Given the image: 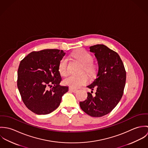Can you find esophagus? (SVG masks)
Listing matches in <instances>:
<instances>
[{
  "label": "esophagus",
  "mask_w": 148,
  "mask_h": 148,
  "mask_svg": "<svg viewBox=\"0 0 148 148\" xmlns=\"http://www.w3.org/2000/svg\"><path fill=\"white\" fill-rule=\"evenodd\" d=\"M69 91H71V92H76L77 91V89H75V88H71V87H69Z\"/></svg>",
  "instance_id": "1"
}]
</instances>
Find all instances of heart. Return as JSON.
I'll use <instances>...</instances> for the list:
<instances>
[{
	"label": "heart",
	"mask_w": 148,
	"mask_h": 148,
	"mask_svg": "<svg viewBox=\"0 0 148 148\" xmlns=\"http://www.w3.org/2000/svg\"><path fill=\"white\" fill-rule=\"evenodd\" d=\"M71 56L82 64V72H85L90 77H94L97 72V67L93 61V56L84 49H81L72 52ZM59 71L63 76L68 73V60L67 58H63L59 65ZM89 82V77L86 73L80 75H70L64 80V84L71 88H78L86 84Z\"/></svg>",
	"instance_id": "obj_1"
}]
</instances>
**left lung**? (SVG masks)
Wrapping results in <instances>:
<instances>
[{
  "mask_svg": "<svg viewBox=\"0 0 148 148\" xmlns=\"http://www.w3.org/2000/svg\"><path fill=\"white\" fill-rule=\"evenodd\" d=\"M99 64L97 77L87 86L96 90L95 96L88 92L87 99L80 102L87 114L100 117L110 113L121 100L125 85L126 71L119 54L103 44L89 47Z\"/></svg>",
  "mask_w": 148,
  "mask_h": 148,
  "instance_id": "obj_1",
  "label": "left lung"
}]
</instances>
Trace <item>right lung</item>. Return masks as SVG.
Returning a JSON list of instances; mask_svg holds the SVG:
<instances>
[{
  "instance_id": "right-lung-1",
  "label": "right lung",
  "mask_w": 148,
  "mask_h": 148,
  "mask_svg": "<svg viewBox=\"0 0 148 148\" xmlns=\"http://www.w3.org/2000/svg\"><path fill=\"white\" fill-rule=\"evenodd\" d=\"M63 50L47 49L33 51L21 60L17 85L26 107L37 114H47L60 105L68 87L61 86L59 71Z\"/></svg>"
}]
</instances>
